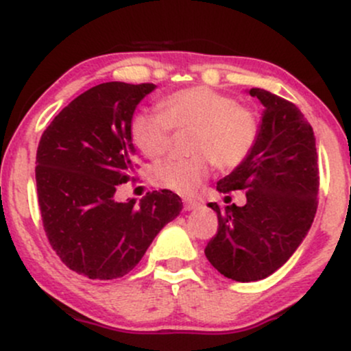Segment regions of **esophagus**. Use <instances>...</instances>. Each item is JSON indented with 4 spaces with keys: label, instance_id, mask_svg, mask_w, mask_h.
Instances as JSON below:
<instances>
[{
    "label": "esophagus",
    "instance_id": "obj_1",
    "mask_svg": "<svg viewBox=\"0 0 351 351\" xmlns=\"http://www.w3.org/2000/svg\"><path fill=\"white\" fill-rule=\"evenodd\" d=\"M183 206H184V209H186V211H191V209H196L199 206V201L184 198L183 199Z\"/></svg>",
    "mask_w": 351,
    "mask_h": 351
}]
</instances>
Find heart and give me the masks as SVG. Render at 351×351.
Here are the masks:
<instances>
[{"label": "heart", "instance_id": "1", "mask_svg": "<svg viewBox=\"0 0 351 351\" xmlns=\"http://www.w3.org/2000/svg\"><path fill=\"white\" fill-rule=\"evenodd\" d=\"M195 127L189 158L156 165L153 180L180 195H193L209 176L213 165L232 170L243 165L259 136L251 108L211 87H188L160 100V112H138L130 120L132 142L145 156L158 160L171 148L173 128Z\"/></svg>", "mask_w": 351, "mask_h": 351}]
</instances>
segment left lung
Masks as SVG:
<instances>
[{
  "instance_id": "left-lung-1",
  "label": "left lung",
  "mask_w": 351,
  "mask_h": 351,
  "mask_svg": "<svg viewBox=\"0 0 351 351\" xmlns=\"http://www.w3.org/2000/svg\"><path fill=\"white\" fill-rule=\"evenodd\" d=\"M249 94L265 107L259 136L243 165L217 181L219 193L245 189L244 206L209 203L217 232L204 254L228 279H265L295 252L315 217L318 176L315 136L295 104L264 88ZM231 199V196H228Z\"/></svg>"
}]
</instances>
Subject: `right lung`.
Segmentation results:
<instances>
[{
	"label": "right lung",
	"mask_w": 351,
	"mask_h": 351,
	"mask_svg": "<svg viewBox=\"0 0 351 351\" xmlns=\"http://www.w3.org/2000/svg\"><path fill=\"white\" fill-rule=\"evenodd\" d=\"M153 84L106 82L64 107L36 153V186L47 241L71 271L110 280L128 274L183 203L168 189L119 203L135 180L130 120Z\"/></svg>",
	"instance_id": "1"
}]
</instances>
